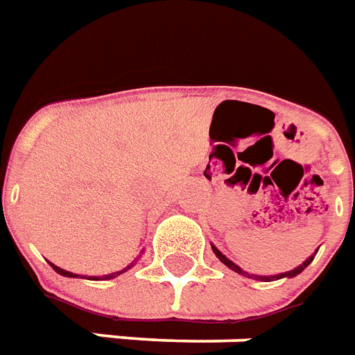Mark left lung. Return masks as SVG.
<instances>
[{
    "label": "left lung",
    "instance_id": "left-lung-1",
    "mask_svg": "<svg viewBox=\"0 0 355 355\" xmlns=\"http://www.w3.org/2000/svg\"><path fill=\"white\" fill-rule=\"evenodd\" d=\"M212 250H214V254H216V256L220 258V262L225 263V266H227L230 270L237 271L239 275H245V277H248V279H256V281H277V279H285V277H286V279H291V277H296L298 273H302V271L306 270L308 266H310L311 260H313V256L318 254L319 248H318V250H315V252L311 254L310 258H306V262L300 263L298 268H294V270H291V271H285V273H277V275H254V273H248V271H245V270H243V268H239V266H237V263H235V262H231L230 258H227L225 254L220 252V250H218V248H216V246H214V245H212Z\"/></svg>",
    "mask_w": 355,
    "mask_h": 355
}]
</instances>
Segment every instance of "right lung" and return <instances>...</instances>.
<instances>
[{
    "label": "right lung",
    "instance_id": "add662e5",
    "mask_svg": "<svg viewBox=\"0 0 355 355\" xmlns=\"http://www.w3.org/2000/svg\"><path fill=\"white\" fill-rule=\"evenodd\" d=\"M137 260V258H135ZM135 260H133L128 268H124V270H120V271H114V273H109V275H103V277H87V279H93V281H105V279H114L118 277V275H122L124 271H128L130 268H133L135 266ZM51 263V262H49ZM53 266V270L57 271V273H61V275H64V277H78V273H72V271H67V270H62V268H59V266H55V263H51Z\"/></svg>",
    "mask_w": 355,
    "mask_h": 355
}]
</instances>
